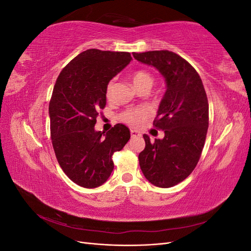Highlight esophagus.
<instances>
[{
    "label": "esophagus",
    "instance_id": "1",
    "mask_svg": "<svg viewBox=\"0 0 251 251\" xmlns=\"http://www.w3.org/2000/svg\"><path fill=\"white\" fill-rule=\"evenodd\" d=\"M131 136H132V138L137 137V136H140V133L136 130H131Z\"/></svg>",
    "mask_w": 251,
    "mask_h": 251
}]
</instances>
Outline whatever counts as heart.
I'll return each instance as SVG.
<instances>
[{
	"mask_svg": "<svg viewBox=\"0 0 251 251\" xmlns=\"http://www.w3.org/2000/svg\"><path fill=\"white\" fill-rule=\"evenodd\" d=\"M132 82H133V86L136 90L139 88H142V87H149L151 89V87L153 86V83H154V78L149 72L139 70V71H136L133 74ZM113 87H114V82L110 81L108 87H107V96L108 97H110L112 94ZM147 116H148V113L146 110L135 109V110L126 111L123 115H121V119H123L125 123H126L130 126H138L141 123V120H143Z\"/></svg>",
	"mask_w": 251,
	"mask_h": 251,
	"instance_id": "1",
	"label": "heart"
}]
</instances>
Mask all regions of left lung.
I'll return each mask as SVG.
<instances>
[{"label":"left lung","instance_id":"8db88e82","mask_svg":"<svg viewBox=\"0 0 251 251\" xmlns=\"http://www.w3.org/2000/svg\"><path fill=\"white\" fill-rule=\"evenodd\" d=\"M138 62L154 67L166 83L154 126L164 131L163 139L151 142L138 156L149 182L168 188L192 174L198 163L208 128V101L202 80L193 66L168 50L133 53Z\"/></svg>","mask_w":251,"mask_h":251}]
</instances>
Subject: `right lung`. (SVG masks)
Listing matches in <instances>:
<instances>
[{"label": "right lung", "mask_w": 251, "mask_h": 251, "mask_svg": "<svg viewBox=\"0 0 251 251\" xmlns=\"http://www.w3.org/2000/svg\"><path fill=\"white\" fill-rule=\"evenodd\" d=\"M131 60L128 52L89 49L74 57L56 79L49 103L52 144L60 168L79 186L102 185L114 169L113 154L131 137L121 124L105 134L95 130L110 80Z\"/></svg>", "instance_id": "1"}]
</instances>
